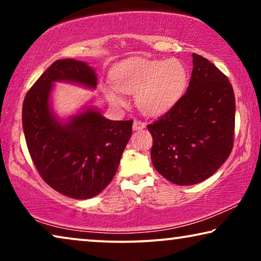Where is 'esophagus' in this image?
<instances>
[{"label":"esophagus","mask_w":261,"mask_h":261,"mask_svg":"<svg viewBox=\"0 0 261 261\" xmlns=\"http://www.w3.org/2000/svg\"><path fill=\"white\" fill-rule=\"evenodd\" d=\"M146 127V124L142 122V121H139V120H134L133 122V129L134 130H140V129H144Z\"/></svg>","instance_id":"34e87169"}]
</instances>
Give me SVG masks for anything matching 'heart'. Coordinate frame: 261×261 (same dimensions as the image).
<instances>
[{"label": "heart", "mask_w": 261, "mask_h": 261, "mask_svg": "<svg viewBox=\"0 0 261 261\" xmlns=\"http://www.w3.org/2000/svg\"><path fill=\"white\" fill-rule=\"evenodd\" d=\"M113 87L103 92L114 106H123L117 90L137 94V105L147 115H160L176 105L188 85V70L178 59L132 58L120 63L112 72Z\"/></svg>", "instance_id": "obj_1"}]
</instances>
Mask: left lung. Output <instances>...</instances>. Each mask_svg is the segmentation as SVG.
<instances>
[{"label": "left lung", "mask_w": 261, "mask_h": 261, "mask_svg": "<svg viewBox=\"0 0 261 261\" xmlns=\"http://www.w3.org/2000/svg\"><path fill=\"white\" fill-rule=\"evenodd\" d=\"M188 90L169 112L148 124L155 170L177 185L201 183L219 170L234 144L233 87L204 57L192 53Z\"/></svg>", "instance_id": "obj_1"}]
</instances>
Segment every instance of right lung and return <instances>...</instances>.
Instances as JSON below:
<instances>
[{"label":"right lung","mask_w":261,"mask_h":261,"mask_svg":"<svg viewBox=\"0 0 261 261\" xmlns=\"http://www.w3.org/2000/svg\"><path fill=\"white\" fill-rule=\"evenodd\" d=\"M96 88L95 70L74 59L57 60L24 96L22 126L31 158L44 181L76 199L98 195L115 176L132 137L133 120L112 121L89 108L59 122L49 108L52 83Z\"/></svg>","instance_id":"right-lung-1"}]
</instances>
